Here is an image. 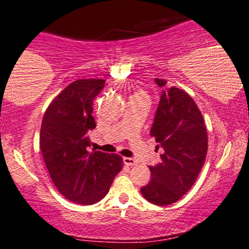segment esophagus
<instances>
[{
	"label": "esophagus",
	"instance_id": "1",
	"mask_svg": "<svg viewBox=\"0 0 249 249\" xmlns=\"http://www.w3.org/2000/svg\"><path fill=\"white\" fill-rule=\"evenodd\" d=\"M123 161H124V164L127 165V166H133V165L137 164V160L131 157H124L123 158Z\"/></svg>",
	"mask_w": 249,
	"mask_h": 249
}]
</instances>
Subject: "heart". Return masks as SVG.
I'll return each mask as SVG.
<instances>
[{"label": "heart", "mask_w": 249, "mask_h": 249, "mask_svg": "<svg viewBox=\"0 0 249 249\" xmlns=\"http://www.w3.org/2000/svg\"><path fill=\"white\" fill-rule=\"evenodd\" d=\"M135 97H144V98H147V94L144 93V92H137V93L134 94Z\"/></svg>", "instance_id": "1"}]
</instances>
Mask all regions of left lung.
Instances as JSON below:
<instances>
[{
    "label": "left lung",
    "instance_id": "obj_1",
    "mask_svg": "<svg viewBox=\"0 0 249 249\" xmlns=\"http://www.w3.org/2000/svg\"><path fill=\"white\" fill-rule=\"evenodd\" d=\"M155 83L160 89L166 85L161 78ZM150 135L164 152L160 163L149 166L151 180L141 194L151 204L166 206L190 190L206 158L207 131L194 99L175 86L161 91Z\"/></svg>",
    "mask_w": 249,
    "mask_h": 249
}]
</instances>
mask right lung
Masks as SVG:
<instances>
[{
    "label": "right lung",
    "mask_w": 249,
    "mask_h": 249,
    "mask_svg": "<svg viewBox=\"0 0 249 249\" xmlns=\"http://www.w3.org/2000/svg\"><path fill=\"white\" fill-rule=\"evenodd\" d=\"M105 83H71L50 104L41 125L39 148L50 177L66 199L79 205L100 201L123 167L119 155L89 150L88 132L95 128L93 100Z\"/></svg>",
    "instance_id": "1"
}]
</instances>
